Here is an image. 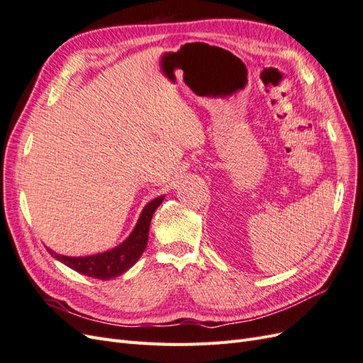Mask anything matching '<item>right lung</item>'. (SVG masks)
I'll use <instances>...</instances> for the list:
<instances>
[{"mask_svg": "<svg viewBox=\"0 0 363 363\" xmlns=\"http://www.w3.org/2000/svg\"><path fill=\"white\" fill-rule=\"evenodd\" d=\"M163 200L164 195H160L157 199L151 200L144 208H142L133 232L128 235V238L123 244H119L112 250L84 257L63 256L48 247L47 250L54 259L65 263V265L69 267L71 269L83 274V276L100 280H111L119 277L121 274H124L127 269L133 267L142 256V252L145 251L148 242L150 223L152 219V215L156 212V208L162 204Z\"/></svg>", "mask_w": 363, "mask_h": 363, "instance_id": "1", "label": "right lung"}]
</instances>
